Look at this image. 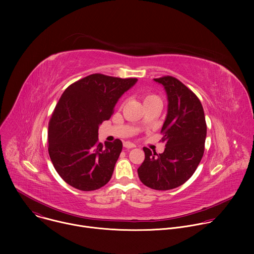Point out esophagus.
<instances>
[{"label": "esophagus", "mask_w": 254, "mask_h": 254, "mask_svg": "<svg viewBox=\"0 0 254 254\" xmlns=\"http://www.w3.org/2000/svg\"><path fill=\"white\" fill-rule=\"evenodd\" d=\"M124 147L126 149H132V148H135V144L130 142V141H125L124 142Z\"/></svg>", "instance_id": "1"}]
</instances>
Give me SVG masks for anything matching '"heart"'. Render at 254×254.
<instances>
[{"instance_id":"heart-1","label":"heart","mask_w":254,"mask_h":254,"mask_svg":"<svg viewBox=\"0 0 254 254\" xmlns=\"http://www.w3.org/2000/svg\"><path fill=\"white\" fill-rule=\"evenodd\" d=\"M143 103H147V102H150V101H153V100H161L160 97L156 94H146L143 95Z\"/></svg>"}]
</instances>
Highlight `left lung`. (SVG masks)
<instances>
[{"instance_id": "1", "label": "left lung", "mask_w": 254, "mask_h": 254, "mask_svg": "<svg viewBox=\"0 0 254 254\" xmlns=\"http://www.w3.org/2000/svg\"><path fill=\"white\" fill-rule=\"evenodd\" d=\"M168 96V114L161 132L164 153L143 148L144 161L137 169L143 185L171 190L183 185L195 173L204 154L207 126L201 101L185 84L173 76L155 78Z\"/></svg>"}]
</instances>
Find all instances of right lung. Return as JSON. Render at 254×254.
Returning a JSON list of instances; mask_svg holds the SVG:
<instances>
[{"label": "right lung", "instance_id": "1", "mask_svg": "<svg viewBox=\"0 0 254 254\" xmlns=\"http://www.w3.org/2000/svg\"><path fill=\"white\" fill-rule=\"evenodd\" d=\"M136 81L95 73L62 93L49 122L48 152L68 185L93 191L111 180L123 142L118 138L103 146L98 141V127L110 120L120 97Z\"/></svg>", "mask_w": 254, "mask_h": 254}]
</instances>
